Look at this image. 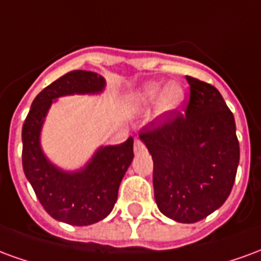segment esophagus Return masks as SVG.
Masks as SVG:
<instances>
[{
  "instance_id": "1",
  "label": "esophagus",
  "mask_w": 261,
  "mask_h": 261,
  "mask_svg": "<svg viewBox=\"0 0 261 261\" xmlns=\"http://www.w3.org/2000/svg\"><path fill=\"white\" fill-rule=\"evenodd\" d=\"M145 151V145H144V142L140 140V138H136V141H134V153L136 155H140Z\"/></svg>"
}]
</instances>
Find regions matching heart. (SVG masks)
I'll return each mask as SVG.
<instances>
[{"instance_id":"heart-1","label":"heart","mask_w":261,"mask_h":261,"mask_svg":"<svg viewBox=\"0 0 261 261\" xmlns=\"http://www.w3.org/2000/svg\"><path fill=\"white\" fill-rule=\"evenodd\" d=\"M185 99L186 93L177 84H169L164 88L161 84L149 82L137 92L134 102L140 109H149L158 102V113L170 116L180 112Z\"/></svg>"}]
</instances>
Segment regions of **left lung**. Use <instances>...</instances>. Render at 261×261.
Returning a JSON list of instances; mask_svg holds the SVG:
<instances>
[{"label": "left lung", "mask_w": 261, "mask_h": 261, "mask_svg": "<svg viewBox=\"0 0 261 261\" xmlns=\"http://www.w3.org/2000/svg\"><path fill=\"white\" fill-rule=\"evenodd\" d=\"M190 100L185 113L142 128L140 138L153 161L159 211L181 224L201 221L229 196L239 165L233 114L217 88L186 76Z\"/></svg>", "instance_id": "1"}]
</instances>
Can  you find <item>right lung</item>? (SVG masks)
Here are the masks:
<instances>
[{"instance_id":"obj_1","label":"right lung","mask_w":261,"mask_h":261,"mask_svg":"<svg viewBox=\"0 0 261 261\" xmlns=\"http://www.w3.org/2000/svg\"><path fill=\"white\" fill-rule=\"evenodd\" d=\"M106 81L92 71H71L44 88L32 103L22 127V165L43 208L54 219L86 226L102 221L117 201L120 183L133 162V137L119 145L97 148L78 170H64L44 155L40 144L44 119L53 102L68 95L102 93Z\"/></svg>"}]
</instances>
